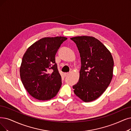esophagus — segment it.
<instances>
[{
    "instance_id": "1",
    "label": "esophagus",
    "mask_w": 131,
    "mask_h": 131,
    "mask_svg": "<svg viewBox=\"0 0 131 131\" xmlns=\"http://www.w3.org/2000/svg\"><path fill=\"white\" fill-rule=\"evenodd\" d=\"M64 76H68V75H69V72H67V73H64Z\"/></svg>"
}]
</instances>
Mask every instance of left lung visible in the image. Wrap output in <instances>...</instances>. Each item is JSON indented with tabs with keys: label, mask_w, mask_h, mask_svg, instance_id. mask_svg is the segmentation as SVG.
I'll return each mask as SVG.
<instances>
[{
	"label": "left lung",
	"mask_w": 131,
	"mask_h": 131,
	"mask_svg": "<svg viewBox=\"0 0 131 131\" xmlns=\"http://www.w3.org/2000/svg\"><path fill=\"white\" fill-rule=\"evenodd\" d=\"M71 40L76 44L81 61L79 80L72 86L74 92L83 102L95 101L106 90L112 79V56L100 41L92 36H75Z\"/></svg>",
	"instance_id": "8db88e82"
}]
</instances>
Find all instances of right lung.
I'll return each instance as SVG.
<instances>
[{
	"instance_id": "obj_1",
	"label": "right lung",
	"mask_w": 131,
	"mask_h": 131,
	"mask_svg": "<svg viewBox=\"0 0 131 131\" xmlns=\"http://www.w3.org/2000/svg\"><path fill=\"white\" fill-rule=\"evenodd\" d=\"M64 36L45 37L36 41L24 54L20 67L21 80L30 95L42 101L54 97L62 85L55 55Z\"/></svg>"
}]
</instances>
